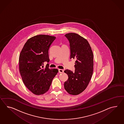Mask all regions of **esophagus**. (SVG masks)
<instances>
[{
	"instance_id": "34e87169",
	"label": "esophagus",
	"mask_w": 124,
	"mask_h": 124,
	"mask_svg": "<svg viewBox=\"0 0 124 124\" xmlns=\"http://www.w3.org/2000/svg\"><path fill=\"white\" fill-rule=\"evenodd\" d=\"M64 70H62V69H59V72L60 73H63Z\"/></svg>"
}]
</instances>
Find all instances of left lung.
<instances>
[{"label": "left lung", "instance_id": "1", "mask_svg": "<svg viewBox=\"0 0 124 124\" xmlns=\"http://www.w3.org/2000/svg\"><path fill=\"white\" fill-rule=\"evenodd\" d=\"M70 42V59H75V71L65 70L69 78L64 87L70 94L78 95L87 87L93 71V54L89 42L76 33L65 35Z\"/></svg>", "mask_w": 124, "mask_h": 124}]
</instances>
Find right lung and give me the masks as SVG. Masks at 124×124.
<instances>
[{"label": "right lung", "instance_id": "right-lung-1", "mask_svg": "<svg viewBox=\"0 0 124 124\" xmlns=\"http://www.w3.org/2000/svg\"><path fill=\"white\" fill-rule=\"evenodd\" d=\"M56 38L38 35L28 40L19 56V71L23 82L33 93L40 95L48 91L51 82L57 74V69L45 68L43 63H49L48 50Z\"/></svg>", "mask_w": 124, "mask_h": 124}]
</instances>
